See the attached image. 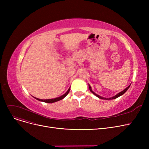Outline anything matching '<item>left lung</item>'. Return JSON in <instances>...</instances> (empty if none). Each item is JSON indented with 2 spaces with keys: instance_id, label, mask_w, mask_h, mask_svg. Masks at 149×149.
Returning a JSON list of instances; mask_svg holds the SVG:
<instances>
[{
  "instance_id": "left-lung-1",
  "label": "left lung",
  "mask_w": 149,
  "mask_h": 149,
  "mask_svg": "<svg viewBox=\"0 0 149 149\" xmlns=\"http://www.w3.org/2000/svg\"><path fill=\"white\" fill-rule=\"evenodd\" d=\"M130 85H129L128 87H127L126 89H125L124 90H123V91H121V92H120V93H118V94H116V95H115L114 97H111V98H104V97H101V96H100V95H97V94H96V93H95V92H93L92 91V89H91V86L89 84V90H90V91L92 93H93V94L94 95H95L97 97H98L99 98H101V99H103V100H113V99H115V98H118V97H119L120 96H121V95H122L123 94H124V93L126 92L127 90H128V89L129 88V87H130Z\"/></svg>"
}]
</instances>
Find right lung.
Wrapping results in <instances>:
<instances>
[{
  "label": "right lung",
  "mask_w": 149,
  "mask_h": 149,
  "mask_svg": "<svg viewBox=\"0 0 149 149\" xmlns=\"http://www.w3.org/2000/svg\"><path fill=\"white\" fill-rule=\"evenodd\" d=\"M70 91V88L68 90V91L65 93L64 95H63L58 98H53V99H48V100H41V99H39V98H36L34 97L36 100H38V101H43V102H45V103H54V102H56V101H58L59 100H62L63 98H64L68 94V93Z\"/></svg>",
  "instance_id": "right-lung-1"
}]
</instances>
